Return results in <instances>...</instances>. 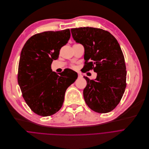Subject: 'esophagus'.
<instances>
[{
    "label": "esophagus",
    "mask_w": 149,
    "mask_h": 149,
    "mask_svg": "<svg viewBox=\"0 0 149 149\" xmlns=\"http://www.w3.org/2000/svg\"><path fill=\"white\" fill-rule=\"evenodd\" d=\"M78 77H79V78L82 77V76H81V74L80 73H78Z\"/></svg>",
    "instance_id": "34e87169"
}]
</instances>
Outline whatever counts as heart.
<instances>
[{
  "instance_id": "b5f03b06",
  "label": "heart",
  "mask_w": 149,
  "mask_h": 149,
  "mask_svg": "<svg viewBox=\"0 0 149 149\" xmlns=\"http://www.w3.org/2000/svg\"><path fill=\"white\" fill-rule=\"evenodd\" d=\"M71 67H72V68H73V69H74V68H75V67H74V66H71Z\"/></svg>"
}]
</instances>
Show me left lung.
<instances>
[{
  "label": "left lung",
  "instance_id": "left-lung-1",
  "mask_svg": "<svg viewBox=\"0 0 149 149\" xmlns=\"http://www.w3.org/2000/svg\"><path fill=\"white\" fill-rule=\"evenodd\" d=\"M74 40L84 48V72L93 70L96 79L84 78L86 103L92 110L106 113L120 103L126 87L125 57L116 39L103 29L91 27L72 29Z\"/></svg>",
  "mask_w": 149,
  "mask_h": 149
}]
</instances>
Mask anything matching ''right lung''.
<instances>
[{
	"label": "right lung",
	"instance_id": "right-lung-1",
	"mask_svg": "<svg viewBox=\"0 0 149 149\" xmlns=\"http://www.w3.org/2000/svg\"><path fill=\"white\" fill-rule=\"evenodd\" d=\"M70 37L69 29L43 32L30 38L22 50L18 83L26 104L39 116H49L60 110L66 89L77 78V73L70 69L58 76L51 69Z\"/></svg>",
	"mask_w": 149,
	"mask_h": 149
}]
</instances>
